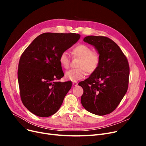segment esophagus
Instances as JSON below:
<instances>
[{
	"instance_id": "34e87169",
	"label": "esophagus",
	"mask_w": 146,
	"mask_h": 146,
	"mask_svg": "<svg viewBox=\"0 0 146 146\" xmlns=\"http://www.w3.org/2000/svg\"><path fill=\"white\" fill-rule=\"evenodd\" d=\"M73 85H74V86H78V82H73Z\"/></svg>"
}]
</instances>
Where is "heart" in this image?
<instances>
[{
    "label": "heart",
    "mask_w": 146,
    "mask_h": 146,
    "mask_svg": "<svg viewBox=\"0 0 146 146\" xmlns=\"http://www.w3.org/2000/svg\"><path fill=\"white\" fill-rule=\"evenodd\" d=\"M72 54L74 57L80 58L78 65V68L72 69L65 74V78L67 80L76 82L83 78L86 75V71L91 74L95 72L98 68L101 62V57L99 54L94 52L89 46L80 44L73 47ZM59 62L64 68L67 69L70 66V57L68 54L64 51L59 56Z\"/></svg>",
    "instance_id": "b5f03b06"
}]
</instances>
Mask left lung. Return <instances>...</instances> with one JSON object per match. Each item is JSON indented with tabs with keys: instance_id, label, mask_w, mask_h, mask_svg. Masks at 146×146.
Instances as JSON below:
<instances>
[{
	"instance_id": "1",
	"label": "left lung",
	"mask_w": 146,
	"mask_h": 146,
	"mask_svg": "<svg viewBox=\"0 0 146 146\" xmlns=\"http://www.w3.org/2000/svg\"><path fill=\"white\" fill-rule=\"evenodd\" d=\"M83 41L94 46L101 62L89 78L79 83L83 89L81 103L89 112L105 115L116 109L127 92L129 64L119 46L110 38L90 35Z\"/></svg>"
}]
</instances>
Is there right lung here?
Wrapping results in <instances>:
<instances>
[{
    "instance_id": "right-lung-1",
    "label": "right lung",
    "mask_w": 146,
    "mask_h": 146,
    "mask_svg": "<svg viewBox=\"0 0 146 146\" xmlns=\"http://www.w3.org/2000/svg\"><path fill=\"white\" fill-rule=\"evenodd\" d=\"M80 37L76 33H45L35 38L21 55L18 70L21 101L35 115L48 117L60 108L72 83L58 81L64 75L59 56Z\"/></svg>"
}]
</instances>
